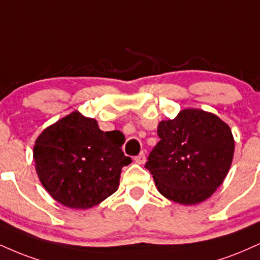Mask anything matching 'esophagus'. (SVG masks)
<instances>
[{
  "instance_id": "1",
  "label": "esophagus",
  "mask_w": 260,
  "mask_h": 260,
  "mask_svg": "<svg viewBox=\"0 0 260 260\" xmlns=\"http://www.w3.org/2000/svg\"><path fill=\"white\" fill-rule=\"evenodd\" d=\"M134 160H136L137 164L143 165V164H145L146 156H145V154H144V152H140L138 156H136V158H134Z\"/></svg>"
}]
</instances>
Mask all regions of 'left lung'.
<instances>
[{
  "instance_id": "left-lung-1",
  "label": "left lung",
  "mask_w": 260,
  "mask_h": 260,
  "mask_svg": "<svg viewBox=\"0 0 260 260\" xmlns=\"http://www.w3.org/2000/svg\"><path fill=\"white\" fill-rule=\"evenodd\" d=\"M160 142L150 152V171L165 198L181 205L205 201L223 183L233 162L231 129L213 114L200 109L181 110L161 121Z\"/></svg>"
}]
</instances>
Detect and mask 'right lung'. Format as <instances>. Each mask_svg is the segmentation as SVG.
<instances>
[{"label": "right lung", "mask_w": 260, "mask_h": 260, "mask_svg": "<svg viewBox=\"0 0 260 260\" xmlns=\"http://www.w3.org/2000/svg\"><path fill=\"white\" fill-rule=\"evenodd\" d=\"M123 134L103 132L94 118L74 111L46 128L34 146V161L45 189L69 208L99 205L117 190L124 156Z\"/></svg>", "instance_id": "add662e5"}]
</instances>
